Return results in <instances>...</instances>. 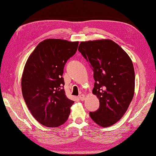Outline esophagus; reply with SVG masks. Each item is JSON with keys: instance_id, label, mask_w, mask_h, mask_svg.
Masks as SVG:
<instances>
[{"instance_id": "34e87169", "label": "esophagus", "mask_w": 156, "mask_h": 156, "mask_svg": "<svg viewBox=\"0 0 156 156\" xmlns=\"http://www.w3.org/2000/svg\"><path fill=\"white\" fill-rule=\"evenodd\" d=\"M79 99H80V100H81V101H84V100L85 99V95H83V94L80 95V96H79Z\"/></svg>"}]
</instances>
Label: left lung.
I'll return each mask as SVG.
<instances>
[{
  "label": "left lung",
  "instance_id": "left-lung-1",
  "mask_svg": "<svg viewBox=\"0 0 156 156\" xmlns=\"http://www.w3.org/2000/svg\"><path fill=\"white\" fill-rule=\"evenodd\" d=\"M78 51L94 71L92 93L99 99V109L90 112V117L101 127L111 126L122 117L134 96L135 74L132 60L110 39L82 41Z\"/></svg>",
  "mask_w": 156,
  "mask_h": 156
}]
</instances>
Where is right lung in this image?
<instances>
[{
	"label": "right lung",
	"instance_id": "right-lung-1",
	"mask_svg": "<svg viewBox=\"0 0 156 156\" xmlns=\"http://www.w3.org/2000/svg\"><path fill=\"white\" fill-rule=\"evenodd\" d=\"M78 43L45 39L27 60L22 78L23 97L32 116L44 126L58 127L69 117L74 101L66 96L62 74Z\"/></svg>",
	"mask_w": 156,
	"mask_h": 156
}]
</instances>
